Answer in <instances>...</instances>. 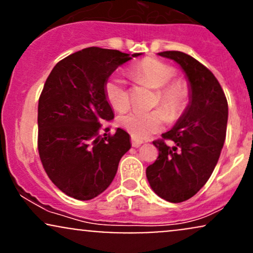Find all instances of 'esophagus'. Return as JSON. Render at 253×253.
<instances>
[{"label":"esophagus","instance_id":"1","mask_svg":"<svg viewBox=\"0 0 253 253\" xmlns=\"http://www.w3.org/2000/svg\"><path fill=\"white\" fill-rule=\"evenodd\" d=\"M143 144V140H139V139H135L132 136V146L133 147H139Z\"/></svg>","mask_w":253,"mask_h":253}]
</instances>
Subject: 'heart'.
I'll return each mask as SVG.
<instances>
[{
    "label": "heart",
    "mask_w": 253,
    "mask_h": 253,
    "mask_svg": "<svg viewBox=\"0 0 253 253\" xmlns=\"http://www.w3.org/2000/svg\"><path fill=\"white\" fill-rule=\"evenodd\" d=\"M130 76L150 84L157 91V103L162 106L168 117L175 119L185 108L189 98V88L184 81L176 80L175 69L169 64L153 58L141 60L129 70ZM104 96L118 112L129 107V92L121 77H109L104 83ZM118 123L135 139H145L163 128L165 115L162 110H132L120 115Z\"/></svg>",
    "instance_id": "b5f03b06"
}]
</instances>
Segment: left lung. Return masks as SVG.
Returning <instances> with one entry per match:
<instances>
[{
    "mask_svg": "<svg viewBox=\"0 0 253 253\" xmlns=\"http://www.w3.org/2000/svg\"><path fill=\"white\" fill-rule=\"evenodd\" d=\"M158 56L178 64L189 86V103L175 126L153 141L158 158L147 167L150 187L172 203L193 197L210 179L219 161L226 138L228 104L223 90L211 72L195 58L179 51ZM165 140L173 141L169 147Z\"/></svg>",
    "mask_w": 253,
    "mask_h": 253,
    "instance_id": "obj_1",
    "label": "left lung"
}]
</instances>
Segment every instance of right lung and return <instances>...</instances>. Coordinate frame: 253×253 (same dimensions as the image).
Wrapping results in <instances>:
<instances>
[{"instance_id": "add662e5", "label": "right lung", "mask_w": 253, "mask_h": 253, "mask_svg": "<svg viewBox=\"0 0 253 253\" xmlns=\"http://www.w3.org/2000/svg\"><path fill=\"white\" fill-rule=\"evenodd\" d=\"M139 56L84 48L57 63L46 80L38 104V150L47 176L68 196L85 201L103 193L132 146L126 130L102 134V124L114 119L104 83Z\"/></svg>"}]
</instances>
